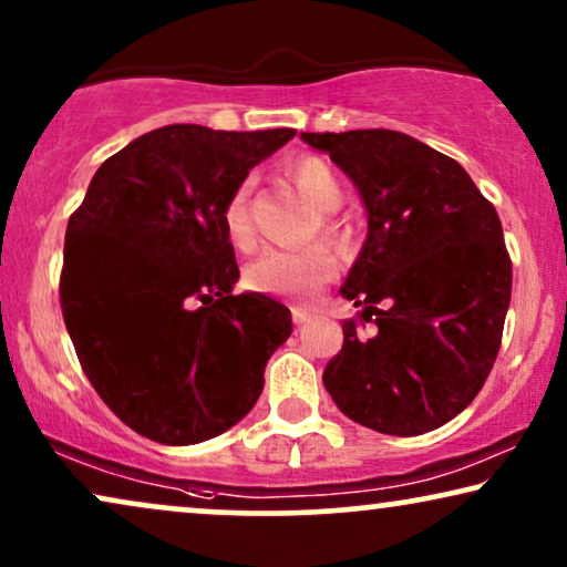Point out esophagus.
Masks as SVG:
<instances>
[{
  "label": "esophagus",
  "mask_w": 567,
  "mask_h": 567,
  "mask_svg": "<svg viewBox=\"0 0 567 567\" xmlns=\"http://www.w3.org/2000/svg\"><path fill=\"white\" fill-rule=\"evenodd\" d=\"M292 321H296V323H306V321H311V311H308V308L292 306Z\"/></svg>",
  "instance_id": "obj_1"
}]
</instances>
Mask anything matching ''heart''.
<instances>
[{
  "mask_svg": "<svg viewBox=\"0 0 567 567\" xmlns=\"http://www.w3.org/2000/svg\"><path fill=\"white\" fill-rule=\"evenodd\" d=\"M292 178L300 192L313 202L321 213H337L344 205V186L334 168L319 155H300L292 163ZM223 225L228 238L236 246H248L254 240L251 223V178L240 181L233 188L223 207ZM327 236L337 244H344L347 233L342 223L329 217ZM337 275V259L327 246H306L296 251L285 248H269L248 264L246 285L256 292H269V296L285 298H308L321 285H327Z\"/></svg>",
  "mask_w": 567,
  "mask_h": 567,
  "instance_id": "heart-1",
  "label": "heart"
}]
</instances>
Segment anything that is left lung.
I'll return each instance as SVG.
<instances>
[{
  "instance_id": "8db88e82",
  "label": "left lung",
  "mask_w": 567,
  "mask_h": 567,
  "mask_svg": "<svg viewBox=\"0 0 567 567\" xmlns=\"http://www.w3.org/2000/svg\"><path fill=\"white\" fill-rule=\"evenodd\" d=\"M352 178L368 238L342 285L362 311L323 386L347 417L386 435L454 420L485 386L511 303L495 207L454 157L391 130L303 132ZM365 322L374 327L361 334Z\"/></svg>"
}]
</instances>
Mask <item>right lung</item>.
<instances>
[{"label": "right lung", "mask_w": 567, "mask_h": 567, "mask_svg": "<svg viewBox=\"0 0 567 567\" xmlns=\"http://www.w3.org/2000/svg\"><path fill=\"white\" fill-rule=\"evenodd\" d=\"M296 130L171 124L111 155L70 217L59 298L80 365L111 412L165 446L244 420L292 331L261 292L233 296L223 207Z\"/></svg>", "instance_id": "add662e5"}]
</instances>
